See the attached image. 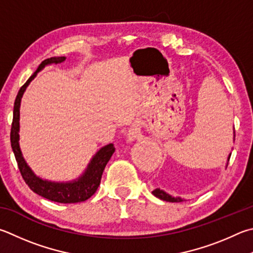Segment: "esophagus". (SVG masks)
Instances as JSON below:
<instances>
[{"label":"esophagus","instance_id":"1","mask_svg":"<svg viewBox=\"0 0 253 253\" xmlns=\"http://www.w3.org/2000/svg\"><path fill=\"white\" fill-rule=\"evenodd\" d=\"M127 136L130 140H135L136 138H138V137L140 136L139 128L136 127V126H132L131 128H129V130H128Z\"/></svg>","mask_w":253,"mask_h":253}]
</instances>
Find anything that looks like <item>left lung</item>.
<instances>
[{"label":"left lung","instance_id":"obj_1","mask_svg":"<svg viewBox=\"0 0 253 253\" xmlns=\"http://www.w3.org/2000/svg\"><path fill=\"white\" fill-rule=\"evenodd\" d=\"M235 136H236V135H235ZM230 156H231V154L229 155L228 162H229V159H230ZM227 166H228V165H227ZM153 195H154L155 197H157V198L164 200V201H169V203H181V201H183V199H181L180 197H176V198H174V197H172V196H170V195H168L167 192H165L164 190H160L159 188H157V189H155V190L153 191Z\"/></svg>","mask_w":253,"mask_h":253}]
</instances>
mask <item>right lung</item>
Wrapping results in <instances>:
<instances>
[{
    "instance_id": "right-lung-1",
    "label": "right lung",
    "mask_w": 253,
    "mask_h": 253,
    "mask_svg": "<svg viewBox=\"0 0 253 253\" xmlns=\"http://www.w3.org/2000/svg\"><path fill=\"white\" fill-rule=\"evenodd\" d=\"M66 57H50L45 59L40 64L38 70L34 72L26 83L18 90L17 96L14 103V111H13V122L11 128V146L14 153L18 169L26 185L30 187L31 190H33L35 194L44 197L50 201L61 204H76L85 201L93 196L100 183L102 174L107 163L111 159L112 155L115 151V147L113 144H108L103 148H100L96 155L90 160V163L87 166L85 172L76 180L68 182H53L40 178L32 171V169L27 166L25 159L23 158L22 151L18 144L20 139V106L21 99L24 94L26 87L30 83L34 80L36 74L48 64H57L65 61Z\"/></svg>"
}]
</instances>
